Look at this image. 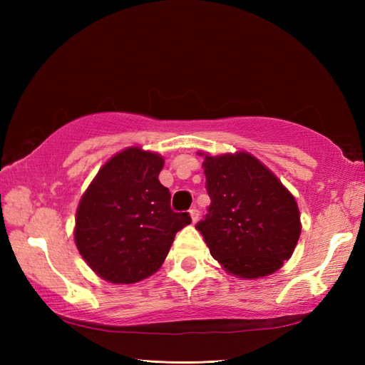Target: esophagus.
Returning a JSON list of instances; mask_svg holds the SVG:
<instances>
[{
	"label": "esophagus",
	"mask_w": 365,
	"mask_h": 365,
	"mask_svg": "<svg viewBox=\"0 0 365 365\" xmlns=\"http://www.w3.org/2000/svg\"><path fill=\"white\" fill-rule=\"evenodd\" d=\"M190 216H191V221H192V224H195L197 220H199V210L196 207H192L191 210H190Z\"/></svg>",
	"instance_id": "esophagus-1"
}]
</instances>
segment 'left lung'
Masks as SVG:
<instances>
[{
  "label": "left lung",
  "instance_id": "1",
  "mask_svg": "<svg viewBox=\"0 0 365 365\" xmlns=\"http://www.w3.org/2000/svg\"><path fill=\"white\" fill-rule=\"evenodd\" d=\"M204 158L205 188L212 204L196 229L212 257L243 279L273 274L290 259L298 243L301 221L297 200L251 153Z\"/></svg>",
  "mask_w": 365,
  "mask_h": 365
}]
</instances>
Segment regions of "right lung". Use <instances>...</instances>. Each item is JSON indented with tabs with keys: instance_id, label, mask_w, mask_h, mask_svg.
<instances>
[{
	"instance_id": "obj_1",
	"label": "right lung",
	"mask_w": 365,
	"mask_h": 365,
	"mask_svg": "<svg viewBox=\"0 0 365 365\" xmlns=\"http://www.w3.org/2000/svg\"><path fill=\"white\" fill-rule=\"evenodd\" d=\"M161 155L141 147L115 153L84 192L75 220V243L96 273L113 284H135L165 262L188 213L170 208L158 180Z\"/></svg>"
}]
</instances>
